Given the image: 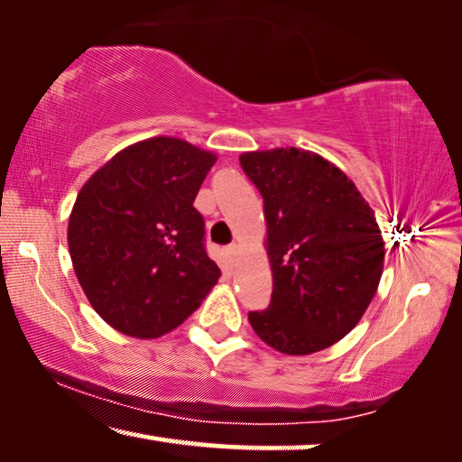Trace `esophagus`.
<instances>
[{
	"label": "esophagus",
	"instance_id": "obj_1",
	"mask_svg": "<svg viewBox=\"0 0 462 462\" xmlns=\"http://www.w3.org/2000/svg\"><path fill=\"white\" fill-rule=\"evenodd\" d=\"M226 254H229V255H237V254H239V245H237V244H231L229 247H226Z\"/></svg>",
	"mask_w": 462,
	"mask_h": 462
}]
</instances>
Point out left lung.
<instances>
[{
  "instance_id": "obj_1",
  "label": "left lung",
  "mask_w": 462,
  "mask_h": 462,
  "mask_svg": "<svg viewBox=\"0 0 462 462\" xmlns=\"http://www.w3.org/2000/svg\"><path fill=\"white\" fill-rule=\"evenodd\" d=\"M264 198L273 297L247 320L285 355L328 349L355 328L378 289L384 241L370 204L337 165L301 148L244 152Z\"/></svg>"
}]
</instances>
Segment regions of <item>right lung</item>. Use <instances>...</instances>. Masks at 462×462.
I'll return each mask as SVG.
<instances>
[{
	"label": "right lung",
	"mask_w": 462,
	"mask_h": 462,
	"mask_svg": "<svg viewBox=\"0 0 462 462\" xmlns=\"http://www.w3.org/2000/svg\"><path fill=\"white\" fill-rule=\"evenodd\" d=\"M215 161L180 138L142 140L78 194L68 223L74 273L97 314L124 335H167L217 285L221 271L194 208Z\"/></svg>",
	"instance_id": "1"
}]
</instances>
